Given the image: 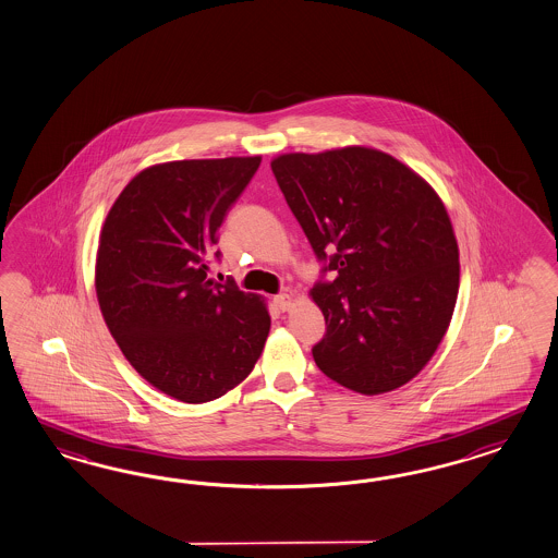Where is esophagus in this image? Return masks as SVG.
<instances>
[{
  "mask_svg": "<svg viewBox=\"0 0 558 558\" xmlns=\"http://www.w3.org/2000/svg\"><path fill=\"white\" fill-rule=\"evenodd\" d=\"M274 304H276L278 311L284 313V311L290 308V304H292V296H290V294H276V296H274Z\"/></svg>",
  "mask_w": 558,
  "mask_h": 558,
  "instance_id": "esophagus-1",
  "label": "esophagus"
}]
</instances>
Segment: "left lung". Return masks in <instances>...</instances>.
Instances as JSON below:
<instances>
[{
	"instance_id": "obj_1",
	"label": "left lung",
	"mask_w": 558,
	"mask_h": 558,
	"mask_svg": "<svg viewBox=\"0 0 558 558\" xmlns=\"http://www.w3.org/2000/svg\"><path fill=\"white\" fill-rule=\"evenodd\" d=\"M271 172L323 274L318 369L353 392L404 386L433 357L459 292L451 219L428 182L386 151L282 154Z\"/></svg>"
}]
</instances>
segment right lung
<instances>
[{
	"mask_svg": "<svg viewBox=\"0 0 558 558\" xmlns=\"http://www.w3.org/2000/svg\"><path fill=\"white\" fill-rule=\"evenodd\" d=\"M259 162L150 166L101 229L95 290L107 329L140 376L186 404L221 398L250 376L270 332L259 296L207 278L217 231Z\"/></svg>",
	"mask_w": 558,
	"mask_h": 558,
	"instance_id": "add662e5",
	"label": "right lung"
}]
</instances>
